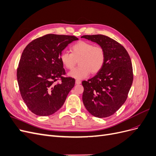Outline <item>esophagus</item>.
<instances>
[{"mask_svg": "<svg viewBox=\"0 0 156 156\" xmlns=\"http://www.w3.org/2000/svg\"><path fill=\"white\" fill-rule=\"evenodd\" d=\"M81 81H80V80H78V79L75 80V84H81Z\"/></svg>", "mask_w": 156, "mask_h": 156, "instance_id": "34e87169", "label": "esophagus"}]
</instances>
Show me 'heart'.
Instances as JSON below:
<instances>
[{
    "instance_id": "1",
    "label": "heart",
    "mask_w": 156,
    "mask_h": 156,
    "mask_svg": "<svg viewBox=\"0 0 156 156\" xmlns=\"http://www.w3.org/2000/svg\"><path fill=\"white\" fill-rule=\"evenodd\" d=\"M72 53L64 51L60 54V60L64 66L73 69L79 61V66L70 72L69 75L77 79L86 78L90 73H98L105 62V51L100 45L91 42L79 41L71 47Z\"/></svg>"
}]
</instances>
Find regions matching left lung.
Returning <instances> with one entry per match:
<instances>
[{"label":"left lung","mask_w":156,"mask_h":156,"mask_svg":"<svg viewBox=\"0 0 156 156\" xmlns=\"http://www.w3.org/2000/svg\"><path fill=\"white\" fill-rule=\"evenodd\" d=\"M81 37L96 42L104 48L106 54L102 69L92 79L82 82L84 105L94 116H110L124 104L133 83L130 56L123 45L107 36L84 35Z\"/></svg>","instance_id":"left-lung-1"}]
</instances>
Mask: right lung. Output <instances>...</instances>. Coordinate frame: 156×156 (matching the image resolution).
Returning a JSON list of instances; mask_svg holds the SVG:
<instances>
[{
  "label": "right lung",
  "instance_id": "1",
  "mask_svg": "<svg viewBox=\"0 0 156 156\" xmlns=\"http://www.w3.org/2000/svg\"><path fill=\"white\" fill-rule=\"evenodd\" d=\"M75 36L48 34L32 40L23 50L17 69L21 98L37 116L53 115L61 108L75 79L66 75L60 54Z\"/></svg>",
  "mask_w": 156,
  "mask_h": 156
}]
</instances>
